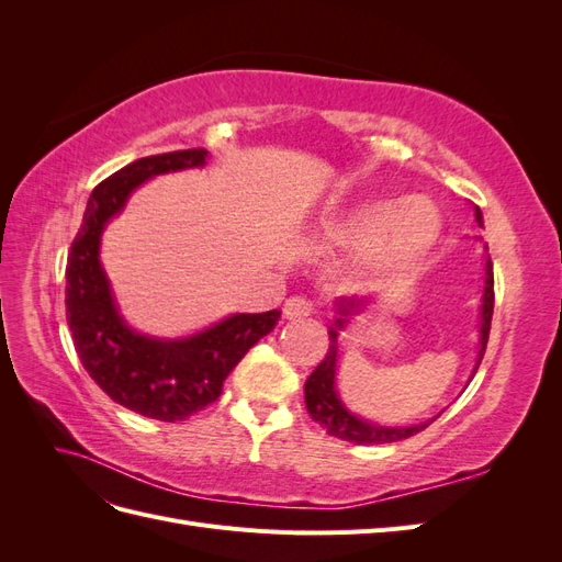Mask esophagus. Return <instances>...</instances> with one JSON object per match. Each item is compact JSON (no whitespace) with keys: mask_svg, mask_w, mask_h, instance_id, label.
Returning <instances> with one entry per match:
<instances>
[{"mask_svg":"<svg viewBox=\"0 0 562 562\" xmlns=\"http://www.w3.org/2000/svg\"><path fill=\"white\" fill-rule=\"evenodd\" d=\"M312 312H314V302H312V300H307V297H302V295L288 297V300H285V304H283V316H285V318H291V321L310 316Z\"/></svg>","mask_w":562,"mask_h":562,"instance_id":"esophagus-1","label":"esophagus"}]
</instances>
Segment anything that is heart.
Masks as SVG:
<instances>
[{
  "mask_svg": "<svg viewBox=\"0 0 562 562\" xmlns=\"http://www.w3.org/2000/svg\"><path fill=\"white\" fill-rule=\"evenodd\" d=\"M440 234V213L427 196L375 199L328 217L316 229L323 250H356L370 277H394L415 267Z\"/></svg>",
  "mask_w": 562,
  "mask_h": 562,
  "instance_id": "heart-1",
  "label": "heart"
}]
</instances>
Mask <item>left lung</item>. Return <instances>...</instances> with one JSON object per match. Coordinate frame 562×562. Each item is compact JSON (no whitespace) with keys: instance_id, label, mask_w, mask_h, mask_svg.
Masks as SVG:
<instances>
[{"instance_id":"left-lung-1","label":"left lung","mask_w":562,"mask_h":562,"mask_svg":"<svg viewBox=\"0 0 562 562\" xmlns=\"http://www.w3.org/2000/svg\"><path fill=\"white\" fill-rule=\"evenodd\" d=\"M475 213V223L483 227V213L479 206H473ZM483 250L487 246L483 244ZM372 304V297H342L335 302L337 316L333 321V326H328V337H330V347L326 359H323L316 370L310 375V380L304 382V403H307V411L314 422H318L323 429H328L330 436L349 440V443L356 446H384V443H396V440L411 438L419 434L422 429H427L429 424L440 417V413L427 422L411 424V427H386V424H378L363 419L359 415H353L345 401L339 398L337 391V356H339V333H342L349 326V316L366 312ZM492 310H495V274H492V260L490 255H485V285H483V297H481V335H479V353H475V366L469 382L473 380L475 370H479L483 353L487 347V337H490V321H492Z\"/></svg>"}]
</instances>
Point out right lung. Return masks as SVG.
I'll return each mask as SVG.
<instances>
[{
  "instance_id": "add662e5",
  "label": "right lung",
  "mask_w": 562,
  "mask_h": 562,
  "mask_svg": "<svg viewBox=\"0 0 562 562\" xmlns=\"http://www.w3.org/2000/svg\"><path fill=\"white\" fill-rule=\"evenodd\" d=\"M206 149L145 157L100 182L67 255L65 307L83 370L105 394L143 417L176 422L217 401L246 351L274 330L279 310L232 314L187 337H155L131 328L119 312L100 262V241L128 196L155 176L206 166Z\"/></svg>"
}]
</instances>
